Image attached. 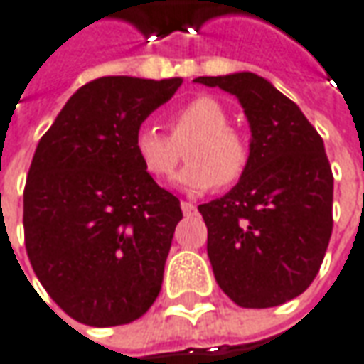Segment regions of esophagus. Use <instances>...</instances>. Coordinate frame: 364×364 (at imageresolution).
Listing matches in <instances>:
<instances>
[{
  "instance_id": "34e87169",
  "label": "esophagus",
  "mask_w": 364,
  "mask_h": 364,
  "mask_svg": "<svg viewBox=\"0 0 364 364\" xmlns=\"http://www.w3.org/2000/svg\"><path fill=\"white\" fill-rule=\"evenodd\" d=\"M180 206H182V212H184V216H194V214H196V206H194L192 202H182Z\"/></svg>"
}]
</instances>
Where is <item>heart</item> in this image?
Listing matches in <instances>:
<instances>
[{
	"label": "heart",
	"instance_id": "b5f03b06",
	"mask_svg": "<svg viewBox=\"0 0 364 364\" xmlns=\"http://www.w3.org/2000/svg\"><path fill=\"white\" fill-rule=\"evenodd\" d=\"M228 122L230 116L218 100L192 97L172 114L168 136L144 126L134 138V150L148 176L168 180L188 143V164L176 178L180 186L190 192H204L216 184L232 186L248 170L250 144Z\"/></svg>",
	"mask_w": 364,
	"mask_h": 364
}]
</instances>
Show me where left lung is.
<instances>
[{
	"mask_svg": "<svg viewBox=\"0 0 364 364\" xmlns=\"http://www.w3.org/2000/svg\"><path fill=\"white\" fill-rule=\"evenodd\" d=\"M234 94L250 124V164L200 204L218 287L242 309L279 306L311 287L333 232V170L301 108L250 72L196 77Z\"/></svg>",
	"mask_w": 364,
	"mask_h": 364,
	"instance_id": "1",
	"label": "left lung"
}]
</instances>
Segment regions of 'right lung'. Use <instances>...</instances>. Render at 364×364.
Returning <instances> with one entry per match:
<instances>
[{
  "label": "right lung",
  "mask_w": 364,
  "mask_h": 364,
  "mask_svg": "<svg viewBox=\"0 0 364 364\" xmlns=\"http://www.w3.org/2000/svg\"><path fill=\"white\" fill-rule=\"evenodd\" d=\"M180 84L97 77L36 148L23 190L26 250L51 301L77 323L128 324L160 294L182 210L144 172L134 138Z\"/></svg>",
  "instance_id": "obj_1"
}]
</instances>
